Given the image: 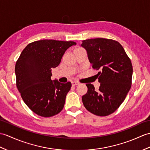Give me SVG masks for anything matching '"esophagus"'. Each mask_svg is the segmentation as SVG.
Returning a JSON list of instances; mask_svg holds the SVG:
<instances>
[{
    "label": "esophagus",
    "instance_id": "esophagus-1",
    "mask_svg": "<svg viewBox=\"0 0 150 150\" xmlns=\"http://www.w3.org/2000/svg\"><path fill=\"white\" fill-rule=\"evenodd\" d=\"M71 83H72V86H76V85L79 84V82L76 81H72Z\"/></svg>",
    "mask_w": 150,
    "mask_h": 150
}]
</instances>
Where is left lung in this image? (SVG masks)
<instances>
[{
    "label": "left lung",
    "mask_w": 150,
    "mask_h": 150,
    "mask_svg": "<svg viewBox=\"0 0 150 150\" xmlns=\"http://www.w3.org/2000/svg\"><path fill=\"white\" fill-rule=\"evenodd\" d=\"M93 68L99 70L98 91L86 83L88 92L82 96L86 109L98 116L112 114L123 102L132 86L133 68L130 59L118 41L106 38L82 41Z\"/></svg>",
    "instance_id": "1"
}]
</instances>
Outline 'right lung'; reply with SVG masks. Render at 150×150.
I'll return each instance as SVG.
<instances>
[{
  "label": "right lung",
  "instance_id": "obj_1",
  "mask_svg": "<svg viewBox=\"0 0 150 150\" xmlns=\"http://www.w3.org/2000/svg\"><path fill=\"white\" fill-rule=\"evenodd\" d=\"M74 41H36L27 45L15 64L16 84L23 102L40 116H55L62 110L71 83L51 80L52 68L60 64L62 55Z\"/></svg>",
  "mask_w": 150,
  "mask_h": 150
}]
</instances>
